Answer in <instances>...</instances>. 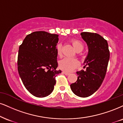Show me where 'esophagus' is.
<instances>
[{"label": "esophagus", "instance_id": "34e87169", "mask_svg": "<svg viewBox=\"0 0 123 123\" xmlns=\"http://www.w3.org/2000/svg\"><path fill=\"white\" fill-rule=\"evenodd\" d=\"M63 73L64 74V75H67V76H68V75H69V73H68V72H64V71H63Z\"/></svg>", "mask_w": 123, "mask_h": 123}]
</instances>
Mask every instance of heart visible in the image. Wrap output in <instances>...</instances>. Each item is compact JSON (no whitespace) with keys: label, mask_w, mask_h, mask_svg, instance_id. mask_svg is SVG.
<instances>
[{"label":"heart","mask_w":123,"mask_h":123,"mask_svg":"<svg viewBox=\"0 0 123 123\" xmlns=\"http://www.w3.org/2000/svg\"><path fill=\"white\" fill-rule=\"evenodd\" d=\"M71 43L73 45L74 49L78 52H81L84 48V45L81 42L76 39H72ZM56 52L59 56H62V45L60 44L57 45ZM79 66V62L76 59L64 58L60 60L59 63V67L60 69L66 72H71Z\"/></svg>","instance_id":"b5f03b06"}]
</instances>
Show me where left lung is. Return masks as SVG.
<instances>
[{
    "mask_svg": "<svg viewBox=\"0 0 123 123\" xmlns=\"http://www.w3.org/2000/svg\"><path fill=\"white\" fill-rule=\"evenodd\" d=\"M81 37L87 44L88 53L84 62L85 71L76 72L78 80L70 85L78 96L87 98L95 93L103 81L110 59L107 41L96 33L84 32Z\"/></svg>",
    "mask_w": 123,
    "mask_h": 123,
    "instance_id": "obj_1",
    "label": "left lung"
}]
</instances>
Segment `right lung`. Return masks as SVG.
Wrapping results in <instances>:
<instances>
[{
    "label": "right lung",
    "instance_id": "obj_1",
    "mask_svg": "<svg viewBox=\"0 0 123 123\" xmlns=\"http://www.w3.org/2000/svg\"><path fill=\"white\" fill-rule=\"evenodd\" d=\"M58 36L35 31L27 35L19 46L18 72L25 88L37 98H44L52 93L56 76L62 72L56 70Z\"/></svg>",
    "mask_w": 123,
    "mask_h": 123
}]
</instances>
